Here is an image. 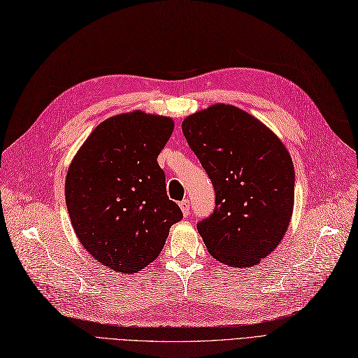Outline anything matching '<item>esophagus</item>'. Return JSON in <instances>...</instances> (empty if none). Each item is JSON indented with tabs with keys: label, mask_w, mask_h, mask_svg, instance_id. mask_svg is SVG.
Wrapping results in <instances>:
<instances>
[{
	"label": "esophagus",
	"mask_w": 358,
	"mask_h": 358,
	"mask_svg": "<svg viewBox=\"0 0 358 358\" xmlns=\"http://www.w3.org/2000/svg\"><path fill=\"white\" fill-rule=\"evenodd\" d=\"M180 208H181V210H182V215H184V217H189V214H190V201H189V199L181 201V202H180Z\"/></svg>",
	"instance_id": "esophagus-1"
}]
</instances>
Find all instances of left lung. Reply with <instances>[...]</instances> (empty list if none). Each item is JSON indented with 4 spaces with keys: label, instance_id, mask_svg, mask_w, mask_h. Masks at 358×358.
<instances>
[{
    "label": "left lung",
    "instance_id": "8db88e82",
    "mask_svg": "<svg viewBox=\"0 0 358 358\" xmlns=\"http://www.w3.org/2000/svg\"><path fill=\"white\" fill-rule=\"evenodd\" d=\"M190 149L215 190L197 231L217 261L250 267L280 243L294 210L295 171L283 143L258 119L215 104L184 119Z\"/></svg>",
    "mask_w": 358,
    "mask_h": 358
}]
</instances>
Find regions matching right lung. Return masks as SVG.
Here are the masks:
<instances>
[{"instance_id": "obj_1", "label": "right lung", "mask_w": 358, "mask_h": 358, "mask_svg": "<svg viewBox=\"0 0 358 358\" xmlns=\"http://www.w3.org/2000/svg\"><path fill=\"white\" fill-rule=\"evenodd\" d=\"M172 129L166 116H113L91 132L69 166L64 193L73 230L110 270L129 274L149 266L182 218L157 164Z\"/></svg>"}]
</instances>
